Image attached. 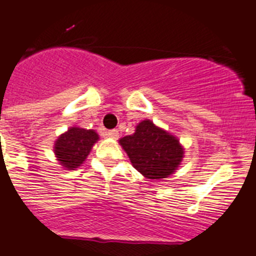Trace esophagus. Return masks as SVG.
I'll return each mask as SVG.
<instances>
[{"label":"esophagus","instance_id":"obj_1","mask_svg":"<svg viewBox=\"0 0 256 256\" xmlns=\"http://www.w3.org/2000/svg\"><path fill=\"white\" fill-rule=\"evenodd\" d=\"M106 136L111 138H118V130H108L106 131Z\"/></svg>","mask_w":256,"mask_h":256}]
</instances>
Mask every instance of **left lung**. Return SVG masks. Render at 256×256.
Instances as JSON below:
<instances>
[{
    "instance_id": "obj_1",
    "label": "left lung",
    "mask_w": 256,
    "mask_h": 256,
    "mask_svg": "<svg viewBox=\"0 0 256 256\" xmlns=\"http://www.w3.org/2000/svg\"><path fill=\"white\" fill-rule=\"evenodd\" d=\"M120 144L134 168L145 178L155 180L171 175L184 156L178 138L150 120L138 124L135 134L122 138Z\"/></svg>"
}]
</instances>
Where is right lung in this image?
Wrapping results in <instances>:
<instances>
[{
	"mask_svg": "<svg viewBox=\"0 0 256 256\" xmlns=\"http://www.w3.org/2000/svg\"><path fill=\"white\" fill-rule=\"evenodd\" d=\"M98 140V135L94 130L71 128L68 132L62 134L54 144L57 160L64 168L74 170L85 161Z\"/></svg>",
	"mask_w": 256,
	"mask_h": 256,
	"instance_id": "1",
	"label": "right lung"
}]
</instances>
